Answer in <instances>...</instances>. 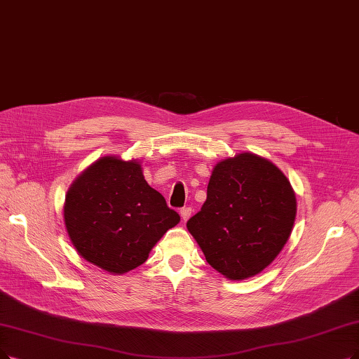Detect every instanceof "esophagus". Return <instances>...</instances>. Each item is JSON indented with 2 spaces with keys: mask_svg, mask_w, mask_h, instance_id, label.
I'll list each match as a JSON object with an SVG mask.
<instances>
[{
  "mask_svg": "<svg viewBox=\"0 0 359 359\" xmlns=\"http://www.w3.org/2000/svg\"><path fill=\"white\" fill-rule=\"evenodd\" d=\"M191 208H182L181 210H180V215H181V218H182V221H189L190 219V217H191Z\"/></svg>",
  "mask_w": 359,
  "mask_h": 359,
  "instance_id": "1",
  "label": "esophagus"
}]
</instances>
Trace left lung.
<instances>
[{
  "label": "left lung",
  "mask_w": 359,
  "mask_h": 359,
  "mask_svg": "<svg viewBox=\"0 0 359 359\" xmlns=\"http://www.w3.org/2000/svg\"><path fill=\"white\" fill-rule=\"evenodd\" d=\"M296 210L294 190L283 170L246 151L215 165L206 202L187 228L208 264L240 281L259 274L278 256Z\"/></svg>",
  "instance_id": "1"
}]
</instances>
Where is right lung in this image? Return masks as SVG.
Instances as JSON below:
<instances>
[{
    "label": "right lung",
    "mask_w": 359,
    "mask_h": 359,
    "mask_svg": "<svg viewBox=\"0 0 359 359\" xmlns=\"http://www.w3.org/2000/svg\"><path fill=\"white\" fill-rule=\"evenodd\" d=\"M63 218L67 236L85 261L114 276L144 264L180 215L151 189L141 163L104 156L70 184Z\"/></svg>",
    "instance_id": "add662e5"
}]
</instances>
